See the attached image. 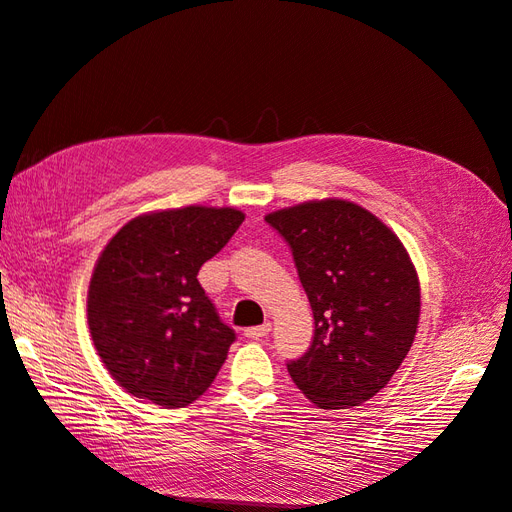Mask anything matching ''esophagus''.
Here are the masks:
<instances>
[{
  "instance_id": "obj_1",
  "label": "esophagus",
  "mask_w": 512,
  "mask_h": 512,
  "mask_svg": "<svg viewBox=\"0 0 512 512\" xmlns=\"http://www.w3.org/2000/svg\"><path fill=\"white\" fill-rule=\"evenodd\" d=\"M270 329H272V325H270V323L257 325V327H248V329L244 331V336H246V338H251V340H259V338L268 336V334H270Z\"/></svg>"
}]
</instances>
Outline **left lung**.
I'll use <instances>...</instances> for the list:
<instances>
[{
  "label": "left lung",
  "instance_id": "1",
  "mask_svg": "<svg viewBox=\"0 0 512 512\" xmlns=\"http://www.w3.org/2000/svg\"><path fill=\"white\" fill-rule=\"evenodd\" d=\"M314 312V340L288 373L323 410L375 397L417 336L421 285L399 237L351 200L325 198L272 211Z\"/></svg>",
  "mask_w": 512,
  "mask_h": 512
}]
</instances>
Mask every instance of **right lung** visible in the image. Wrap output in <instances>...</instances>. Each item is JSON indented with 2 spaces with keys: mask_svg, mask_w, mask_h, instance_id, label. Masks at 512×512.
I'll return each instance as SVG.
<instances>
[{
  "mask_svg": "<svg viewBox=\"0 0 512 512\" xmlns=\"http://www.w3.org/2000/svg\"><path fill=\"white\" fill-rule=\"evenodd\" d=\"M244 222L233 207L141 213L104 246L87 294L89 331L106 371L130 395L185 408L227 360L235 331L198 270Z\"/></svg>",
  "mask_w": 512,
  "mask_h": 512,
  "instance_id": "add662e5",
  "label": "right lung"
}]
</instances>
